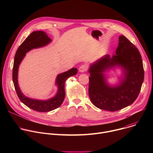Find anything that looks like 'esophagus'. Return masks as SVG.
Returning a JSON list of instances; mask_svg holds the SVG:
<instances>
[{
    "instance_id": "esophagus-1",
    "label": "esophagus",
    "mask_w": 153,
    "mask_h": 153,
    "mask_svg": "<svg viewBox=\"0 0 153 153\" xmlns=\"http://www.w3.org/2000/svg\"><path fill=\"white\" fill-rule=\"evenodd\" d=\"M87 69H88V67H87L86 65H82L79 67V71L80 73H84L87 70Z\"/></svg>"
}]
</instances>
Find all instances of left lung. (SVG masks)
I'll use <instances>...</instances> for the list:
<instances>
[{"mask_svg":"<svg viewBox=\"0 0 153 153\" xmlns=\"http://www.w3.org/2000/svg\"><path fill=\"white\" fill-rule=\"evenodd\" d=\"M117 67L123 71L120 82L111 86L104 73ZM88 93L92 103L102 110L116 111L131 105L138 97L144 79L141 55L124 36H120L116 54H106L90 65Z\"/></svg>","mask_w":153,"mask_h":153,"instance_id":"obj_1","label":"left lung"}]
</instances>
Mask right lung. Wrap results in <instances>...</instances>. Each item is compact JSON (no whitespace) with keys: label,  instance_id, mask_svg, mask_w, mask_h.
Listing matches in <instances>:
<instances>
[{"label":"right lung","instance_id":"obj_1","mask_svg":"<svg viewBox=\"0 0 153 153\" xmlns=\"http://www.w3.org/2000/svg\"><path fill=\"white\" fill-rule=\"evenodd\" d=\"M52 41L47 35L46 33L42 31L33 32L18 48L14 57L13 81L17 94L20 100L32 110L39 112H48L59 108L65 99V83L71 76H74L77 73V69L73 68L70 70L57 75L56 79V85L57 86L56 94L47 100H38L31 99L25 96L21 91L18 83V70L19 65L24 59L26 53L34 48L45 47Z\"/></svg>","mask_w":153,"mask_h":153}]
</instances>
